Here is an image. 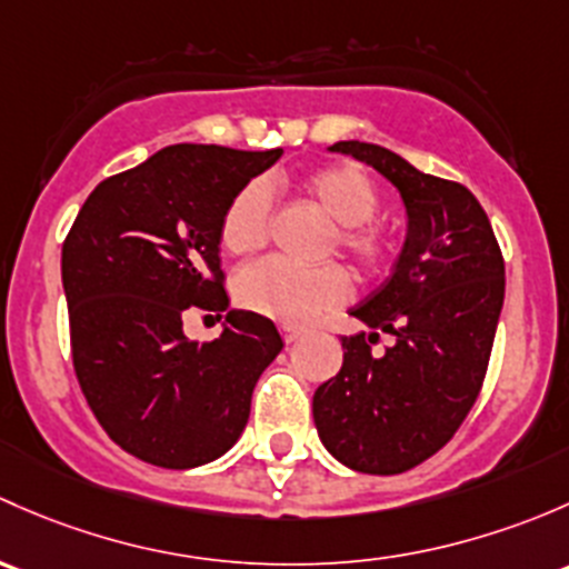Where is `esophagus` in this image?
Instances as JSON below:
<instances>
[{
    "mask_svg": "<svg viewBox=\"0 0 569 569\" xmlns=\"http://www.w3.org/2000/svg\"><path fill=\"white\" fill-rule=\"evenodd\" d=\"M279 331H282L284 342H296V339L303 333V328L301 326H292V323H282V326H279Z\"/></svg>",
    "mask_w": 569,
    "mask_h": 569,
    "instance_id": "1",
    "label": "esophagus"
}]
</instances>
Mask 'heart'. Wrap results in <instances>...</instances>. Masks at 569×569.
Returning <instances> with one entry per match:
<instances>
[{"instance_id":"1","label":"heart","mask_w":569,"mask_h":569,"mask_svg":"<svg viewBox=\"0 0 569 569\" xmlns=\"http://www.w3.org/2000/svg\"><path fill=\"white\" fill-rule=\"evenodd\" d=\"M303 194L339 227L337 246L365 273H380L395 257V238L372 219L378 189L361 169L348 163L320 167L301 180ZM271 232V189L262 180L246 183L230 199L221 219V246L246 257L260 251ZM246 309L279 323H307L323 309L339 307L350 296V279L339 266L296 268L282 260H262L246 268L236 282Z\"/></svg>"}]
</instances>
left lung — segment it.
Listing matches in <instances>:
<instances>
[{
	"label": "left lung",
	"instance_id": "left-lung-1",
	"mask_svg": "<svg viewBox=\"0 0 569 569\" xmlns=\"http://www.w3.org/2000/svg\"><path fill=\"white\" fill-rule=\"evenodd\" d=\"M328 150L378 169L408 213L391 277L350 309L372 331L342 337V370L312 400L328 452L389 477L432 458L477 402L503 307V257L466 186L419 172L380 144L353 139ZM378 330L396 337L383 357L371 353Z\"/></svg>",
	"mask_w": 569,
	"mask_h": 569
}]
</instances>
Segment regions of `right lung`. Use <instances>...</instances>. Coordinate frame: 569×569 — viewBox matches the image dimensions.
I'll return each mask as SVG.
<instances>
[{
	"label": "right lung",
	"instance_id": "add662e5",
	"mask_svg": "<svg viewBox=\"0 0 569 569\" xmlns=\"http://www.w3.org/2000/svg\"><path fill=\"white\" fill-rule=\"evenodd\" d=\"M279 156L172 144L98 183L70 227L62 287L73 370L96 419L133 458L194 468L241 438L282 337L262 315L230 309L221 337L199 345L183 318L230 303L221 219Z\"/></svg>",
	"mask_w": 569,
	"mask_h": 569
}]
</instances>
